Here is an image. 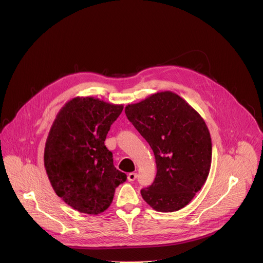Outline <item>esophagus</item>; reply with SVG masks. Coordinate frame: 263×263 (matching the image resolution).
<instances>
[{
	"mask_svg": "<svg viewBox=\"0 0 263 263\" xmlns=\"http://www.w3.org/2000/svg\"><path fill=\"white\" fill-rule=\"evenodd\" d=\"M137 173H135V172H132V173H129L128 174V176H127V180L128 181H135L136 180V178H137Z\"/></svg>",
	"mask_w": 263,
	"mask_h": 263,
	"instance_id": "34e87169",
	"label": "esophagus"
}]
</instances>
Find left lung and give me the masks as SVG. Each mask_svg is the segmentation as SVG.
I'll list each match as a JSON object with an SVG mask.
<instances>
[{
    "mask_svg": "<svg viewBox=\"0 0 263 263\" xmlns=\"http://www.w3.org/2000/svg\"><path fill=\"white\" fill-rule=\"evenodd\" d=\"M124 111L156 159V178L141 190L144 200L161 213L181 210L205 183L211 169L212 139L203 118L171 91L152 94Z\"/></svg>",
    "mask_w": 263,
    "mask_h": 263,
    "instance_id": "obj_1",
    "label": "left lung"
}]
</instances>
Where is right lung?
Masks as SVG:
<instances>
[{"instance_id":"right-lung-1","label":"right lung","mask_w":263,"mask_h":263,"mask_svg":"<svg viewBox=\"0 0 263 263\" xmlns=\"http://www.w3.org/2000/svg\"><path fill=\"white\" fill-rule=\"evenodd\" d=\"M123 109L94 97H76L58 113L46 139L44 167L54 192L74 210L98 215L126 180L104 144Z\"/></svg>"}]
</instances>
